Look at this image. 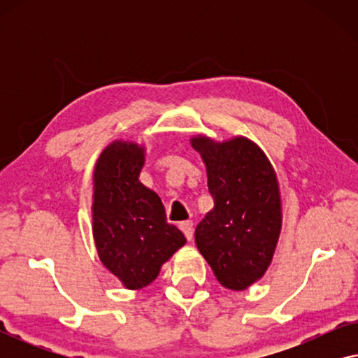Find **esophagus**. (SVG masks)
Segmentation results:
<instances>
[{"mask_svg":"<svg viewBox=\"0 0 358 358\" xmlns=\"http://www.w3.org/2000/svg\"><path fill=\"white\" fill-rule=\"evenodd\" d=\"M179 228H180V231L184 233V236L189 239H192V234H194V224H192V222H182V223H179Z\"/></svg>","mask_w":358,"mask_h":358,"instance_id":"esophagus-1","label":"esophagus"}]
</instances>
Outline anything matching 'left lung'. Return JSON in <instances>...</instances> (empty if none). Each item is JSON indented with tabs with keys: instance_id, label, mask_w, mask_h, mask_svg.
Instances as JSON below:
<instances>
[{
	"instance_id": "obj_1",
	"label": "left lung",
	"mask_w": 358,
	"mask_h": 358,
	"mask_svg": "<svg viewBox=\"0 0 358 358\" xmlns=\"http://www.w3.org/2000/svg\"><path fill=\"white\" fill-rule=\"evenodd\" d=\"M207 169L213 208L195 228V244L224 288L246 290L271 267L282 231L277 171L248 136H190Z\"/></svg>"
}]
</instances>
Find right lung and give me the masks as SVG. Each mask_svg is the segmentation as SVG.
<instances>
[{"label":"right lung","mask_w":358,"mask_h":358,"mask_svg":"<svg viewBox=\"0 0 358 358\" xmlns=\"http://www.w3.org/2000/svg\"><path fill=\"white\" fill-rule=\"evenodd\" d=\"M146 146L114 140L92 173V238L102 266L127 290H141L185 244L166 222L159 195L140 182Z\"/></svg>","instance_id":"add662e5"}]
</instances>
